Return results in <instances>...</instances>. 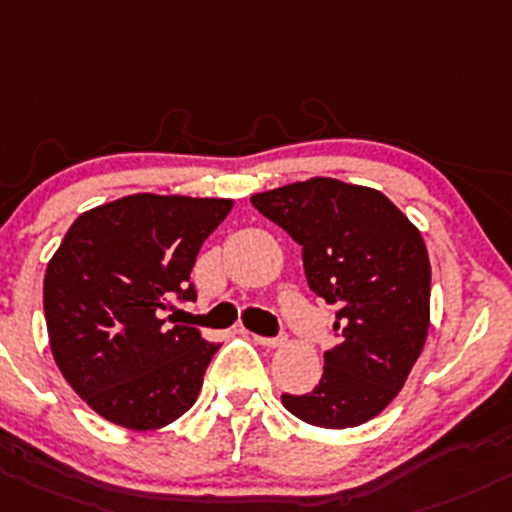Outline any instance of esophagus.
Returning a JSON list of instances; mask_svg holds the SVG:
<instances>
[{
    "label": "esophagus",
    "mask_w": 512,
    "mask_h": 512,
    "mask_svg": "<svg viewBox=\"0 0 512 512\" xmlns=\"http://www.w3.org/2000/svg\"><path fill=\"white\" fill-rule=\"evenodd\" d=\"M252 338H255V341L260 343V346H267V348H277V346H282V343H284L282 336L267 338V336H257V333H252Z\"/></svg>",
    "instance_id": "esophagus-1"
}]
</instances>
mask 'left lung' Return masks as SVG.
I'll return each instance as SVG.
<instances>
[{"label": "left lung", "instance_id": "obj_1", "mask_svg": "<svg viewBox=\"0 0 512 512\" xmlns=\"http://www.w3.org/2000/svg\"><path fill=\"white\" fill-rule=\"evenodd\" d=\"M252 206L301 245L309 289L336 309L338 343L304 395H282L301 422L358 427L405 385L429 331L427 245L407 215L375 188L338 179L255 193Z\"/></svg>", "mask_w": 512, "mask_h": 512}]
</instances>
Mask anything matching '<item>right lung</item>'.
Returning <instances> with one entry per match:
<instances>
[{
    "label": "right lung",
    "mask_w": 512,
    "mask_h": 512,
    "mask_svg": "<svg viewBox=\"0 0 512 512\" xmlns=\"http://www.w3.org/2000/svg\"><path fill=\"white\" fill-rule=\"evenodd\" d=\"M233 208L228 198L134 193L83 213L43 279L48 341L63 378L107 422L159 429L196 402L220 343L166 328L193 301V262ZM171 321V316H169Z\"/></svg>",
    "instance_id": "1"
}]
</instances>
